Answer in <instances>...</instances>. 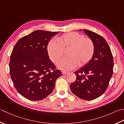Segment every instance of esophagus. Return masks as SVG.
Listing matches in <instances>:
<instances>
[{
  "label": "esophagus",
  "instance_id": "1",
  "mask_svg": "<svg viewBox=\"0 0 124 124\" xmlns=\"http://www.w3.org/2000/svg\"><path fill=\"white\" fill-rule=\"evenodd\" d=\"M68 73V71H62V74L63 75H66Z\"/></svg>",
  "mask_w": 124,
  "mask_h": 124
}]
</instances>
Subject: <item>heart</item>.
<instances>
[{
	"instance_id": "obj_1",
	"label": "heart",
	"mask_w": 124,
	"mask_h": 124,
	"mask_svg": "<svg viewBox=\"0 0 124 124\" xmlns=\"http://www.w3.org/2000/svg\"><path fill=\"white\" fill-rule=\"evenodd\" d=\"M51 40L47 45V52L50 59L55 63L59 62L68 50V57L62 60L57 67L69 70L79 66H83L91 60L94 53V45L90 39L85 38L76 32L65 34Z\"/></svg>"
}]
</instances>
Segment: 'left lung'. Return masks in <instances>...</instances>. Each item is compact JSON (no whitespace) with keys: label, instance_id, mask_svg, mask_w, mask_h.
Returning <instances> with one entry per match:
<instances>
[{"label":"left lung","instance_id":"1","mask_svg":"<svg viewBox=\"0 0 124 124\" xmlns=\"http://www.w3.org/2000/svg\"><path fill=\"white\" fill-rule=\"evenodd\" d=\"M83 31L93 41L94 53L88 63L75 72L76 79L70 84V88L79 98L90 101L102 95L108 88L113 74V60L110 48L104 38L90 31Z\"/></svg>","mask_w":124,"mask_h":124}]
</instances>
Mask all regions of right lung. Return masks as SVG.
<instances>
[{"mask_svg": "<svg viewBox=\"0 0 124 124\" xmlns=\"http://www.w3.org/2000/svg\"><path fill=\"white\" fill-rule=\"evenodd\" d=\"M57 33L35 31L20 39L12 50L9 64L12 81L18 93L29 100L47 97L61 76L47 52L48 42Z\"/></svg>", "mask_w": 124, "mask_h": 124, "instance_id": "add662e5", "label": "right lung"}]
</instances>
